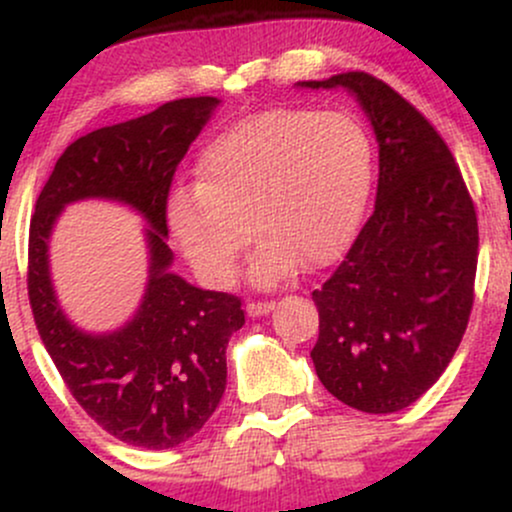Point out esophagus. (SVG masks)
<instances>
[{
  "label": "esophagus",
  "instance_id": "34e87169",
  "mask_svg": "<svg viewBox=\"0 0 512 512\" xmlns=\"http://www.w3.org/2000/svg\"><path fill=\"white\" fill-rule=\"evenodd\" d=\"M274 301H250L248 303V315L250 317H260V315H267L274 310Z\"/></svg>",
  "mask_w": 512,
  "mask_h": 512
}]
</instances>
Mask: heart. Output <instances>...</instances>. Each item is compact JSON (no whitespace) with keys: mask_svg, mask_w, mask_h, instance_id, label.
<instances>
[{"mask_svg":"<svg viewBox=\"0 0 512 512\" xmlns=\"http://www.w3.org/2000/svg\"><path fill=\"white\" fill-rule=\"evenodd\" d=\"M370 185L373 142L354 115L272 108L209 142L197 187L170 195L166 223L211 286L231 284L252 233L264 238L250 274L274 286L301 262L327 267L349 248Z\"/></svg>","mask_w":512,"mask_h":512,"instance_id":"b5f03b06","label":"heart"}]
</instances>
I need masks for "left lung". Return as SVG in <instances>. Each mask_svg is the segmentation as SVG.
I'll return each mask as SVG.
<instances>
[{"label":"left lung","mask_w":512,"mask_h":512,"mask_svg":"<svg viewBox=\"0 0 512 512\" xmlns=\"http://www.w3.org/2000/svg\"><path fill=\"white\" fill-rule=\"evenodd\" d=\"M342 86L366 110L380 146L375 211L344 262L313 291L317 378L339 402L392 414L448 368L474 305L479 226L448 144L409 101L366 72Z\"/></svg>","instance_id":"8db88e82"}]
</instances>
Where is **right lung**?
Returning a JSON list of instances; mask_svg holds the SVG:
<instances>
[{"label": "right lung", "mask_w": 512, "mask_h": 512, "mask_svg": "<svg viewBox=\"0 0 512 512\" xmlns=\"http://www.w3.org/2000/svg\"><path fill=\"white\" fill-rule=\"evenodd\" d=\"M216 105L211 96L180 98L76 139L57 158L31 219L28 298L40 339L86 414L137 448H175L207 424L226 390L228 339L245 325L238 296L202 291L168 272L170 185ZM88 196L125 201L152 226L145 301L122 331L98 338L66 320L47 269L56 214L64 203Z\"/></svg>", "instance_id": "1"}]
</instances>
